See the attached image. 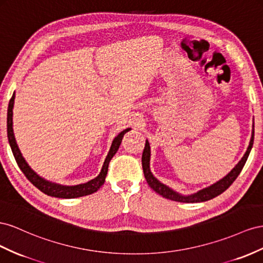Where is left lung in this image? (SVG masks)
Here are the masks:
<instances>
[{
    "instance_id": "1",
    "label": "left lung",
    "mask_w": 263,
    "mask_h": 263,
    "mask_svg": "<svg viewBox=\"0 0 263 263\" xmlns=\"http://www.w3.org/2000/svg\"><path fill=\"white\" fill-rule=\"evenodd\" d=\"M253 139H254V131L252 130V137L250 140L249 146H248V148H247V152L245 153L242 159L240 160V162L230 171V173H228V175L224 176L222 179L215 183L214 185L207 187V189L201 190L196 194L190 195V196H182V195L175 193L174 191L168 189L167 186H165L164 184L160 183L152 175L151 171H149V154H151V152H149L148 142L146 141L143 154H142V167H143V173H144L145 179H146L147 184L149 185V187H151L154 192H156L157 194H160L161 196L167 198V199H171V200L181 201V202H199V201H206L209 199H213V198L218 196V195L222 194L232 183L236 181V178L240 174V172L242 171L245 164L247 162V159H248V156L250 154L251 147L253 145Z\"/></svg>"
}]
</instances>
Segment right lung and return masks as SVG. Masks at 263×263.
Segmentation results:
<instances>
[{
    "label": "right lung",
    "instance_id": "right-lung-1",
    "mask_svg": "<svg viewBox=\"0 0 263 263\" xmlns=\"http://www.w3.org/2000/svg\"><path fill=\"white\" fill-rule=\"evenodd\" d=\"M13 104H14V93L12 96V98L10 99L9 108H7V138H9V142H10L13 155L15 157V161H16L18 167L21 168L22 172H23L24 175L26 176V178L29 182H31L35 187H37V189H39L41 192H43L44 194L48 195V196H54V197H58V198H76V197L86 196V195L92 194L100 189V187L104 183V179H106L109 163H110L112 157H114V155L117 153L120 144H121V141L123 139V136L125 134V132H127L130 129H125L121 133H119V136L114 140V142H112V145H111V148L108 153L107 159H106V161H104L102 170L98 176L85 184H80V185H76V186H63V185H58V184L47 182V181H45L44 178L40 177L31 167L28 166V164L25 162L24 157L22 156V154L20 152V148L16 144V141H15L13 127H12Z\"/></svg>",
    "mask_w": 263,
    "mask_h": 263
}]
</instances>
